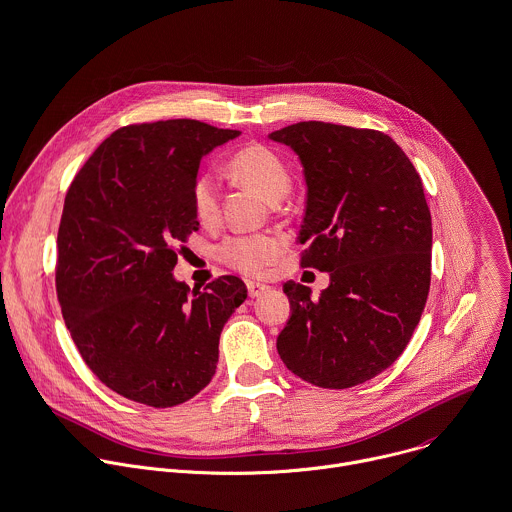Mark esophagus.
Masks as SVG:
<instances>
[{"label": "esophagus", "instance_id": "34e87169", "mask_svg": "<svg viewBox=\"0 0 512 512\" xmlns=\"http://www.w3.org/2000/svg\"><path fill=\"white\" fill-rule=\"evenodd\" d=\"M247 291H249V297L255 299V297H261L263 293H267L269 287H267V285H261V283H255V281H249V283H247Z\"/></svg>", "mask_w": 512, "mask_h": 512}]
</instances>
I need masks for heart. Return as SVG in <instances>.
<instances>
[{"instance_id":"heart-1","label":"heart","mask_w":512,"mask_h":512,"mask_svg":"<svg viewBox=\"0 0 512 512\" xmlns=\"http://www.w3.org/2000/svg\"><path fill=\"white\" fill-rule=\"evenodd\" d=\"M231 175L239 181L255 187L269 201H279L289 185L291 173L285 161L269 147L251 143L241 147L227 163ZM191 205L199 221L211 223L219 215V183L203 171L193 179ZM285 237L275 231L261 233H233L217 245V257L227 267L249 275H263L283 253Z\"/></svg>"}]
</instances>
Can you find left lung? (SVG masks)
Listing matches in <instances>:
<instances>
[{"label": "left lung", "instance_id": "left-lung-1", "mask_svg": "<svg viewBox=\"0 0 512 512\" xmlns=\"http://www.w3.org/2000/svg\"><path fill=\"white\" fill-rule=\"evenodd\" d=\"M269 137L303 163L301 267L331 275L315 301L309 287L283 285L293 313L277 351L315 387L361 385L401 357L429 297L433 225L421 175L375 129L301 121Z\"/></svg>", "mask_w": 512, "mask_h": 512}]
</instances>
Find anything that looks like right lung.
<instances>
[{"label": "right lung", "instance_id": "1", "mask_svg": "<svg viewBox=\"0 0 512 512\" xmlns=\"http://www.w3.org/2000/svg\"><path fill=\"white\" fill-rule=\"evenodd\" d=\"M239 133L195 119L133 123L113 131L67 189L55 263L61 315L85 365L129 401L167 409L205 389L223 325L247 299L235 275L203 291L173 279L181 243L199 229L191 185L201 157Z\"/></svg>", "mask_w": 512, "mask_h": 512}]
</instances>
